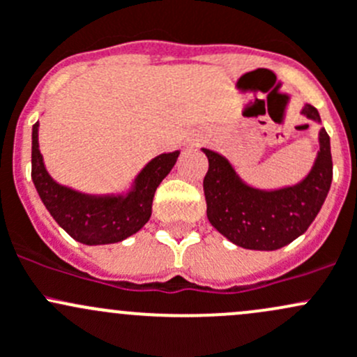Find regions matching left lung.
Here are the masks:
<instances>
[{
    "label": "left lung",
    "mask_w": 357,
    "mask_h": 357,
    "mask_svg": "<svg viewBox=\"0 0 357 357\" xmlns=\"http://www.w3.org/2000/svg\"><path fill=\"white\" fill-rule=\"evenodd\" d=\"M303 113L319 122L314 106L306 105ZM203 151L209 163L203 180L209 223L244 249L275 251L306 232L332 183L333 163L325 128L319 130V153L311 174L297 185L271 192L248 187L225 158Z\"/></svg>",
    "instance_id": "left-lung-1"
}]
</instances>
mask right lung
Here are the masks:
<instances>
[{
    "label": "right lung",
    "mask_w": 357,
    "mask_h": 357,
    "mask_svg": "<svg viewBox=\"0 0 357 357\" xmlns=\"http://www.w3.org/2000/svg\"><path fill=\"white\" fill-rule=\"evenodd\" d=\"M38 127L39 122L32 127V180L47 211L70 237L87 245L113 244L130 237L148 223L154 192L177 163L178 151L160 154L149 161L128 196H86L50 177L39 151Z\"/></svg>",
    "instance_id": "obj_1"
}]
</instances>
